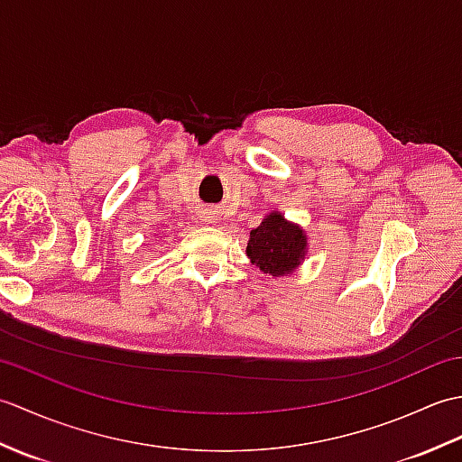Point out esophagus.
I'll list each match as a JSON object with an SVG mask.
<instances>
[{
    "instance_id": "obj_1",
    "label": "esophagus",
    "mask_w": 462,
    "mask_h": 462,
    "mask_svg": "<svg viewBox=\"0 0 462 462\" xmlns=\"http://www.w3.org/2000/svg\"><path fill=\"white\" fill-rule=\"evenodd\" d=\"M204 220H206V222H212V220H214V216H212L210 212H206V214H204Z\"/></svg>"
}]
</instances>
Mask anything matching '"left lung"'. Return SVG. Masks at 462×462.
<instances>
[{"mask_svg":"<svg viewBox=\"0 0 462 462\" xmlns=\"http://www.w3.org/2000/svg\"><path fill=\"white\" fill-rule=\"evenodd\" d=\"M306 236L303 232L283 216L272 212L263 222L250 232L248 258L252 263L270 276H283L300 266L306 254Z\"/></svg>","mask_w":462,"mask_h":462,"instance_id":"1","label":"left lung"}]
</instances>
